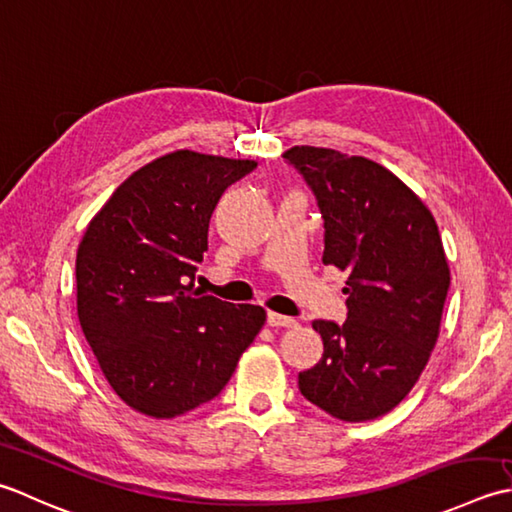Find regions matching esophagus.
I'll list each match as a JSON object with an SVG mask.
<instances>
[{"label": "esophagus", "instance_id": "34e87169", "mask_svg": "<svg viewBox=\"0 0 512 512\" xmlns=\"http://www.w3.org/2000/svg\"><path fill=\"white\" fill-rule=\"evenodd\" d=\"M267 322H269L271 327H296V325H298V322H296L294 318L274 314V311H269V314H267Z\"/></svg>", "mask_w": 512, "mask_h": 512}]
</instances>
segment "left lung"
Returning <instances> with one entry per match:
<instances>
[{"instance_id":"left-lung-1","label":"left lung","mask_w":512,"mask_h":512,"mask_svg":"<svg viewBox=\"0 0 512 512\" xmlns=\"http://www.w3.org/2000/svg\"><path fill=\"white\" fill-rule=\"evenodd\" d=\"M285 161L314 192L322 263L347 271V320H314L325 351L298 389L344 422L398 406L435 347L451 285L433 214L398 176L364 156L296 145Z\"/></svg>"}]
</instances>
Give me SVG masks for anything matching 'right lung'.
I'll return each mask as SVG.
<instances>
[{"instance_id": "obj_1", "label": "right lung", "mask_w": 512, "mask_h": 512, "mask_svg": "<svg viewBox=\"0 0 512 512\" xmlns=\"http://www.w3.org/2000/svg\"><path fill=\"white\" fill-rule=\"evenodd\" d=\"M254 161L179 150L125 179L77 249V314L119 398L150 417L214 400L265 322L196 283L207 229Z\"/></svg>"}]
</instances>
